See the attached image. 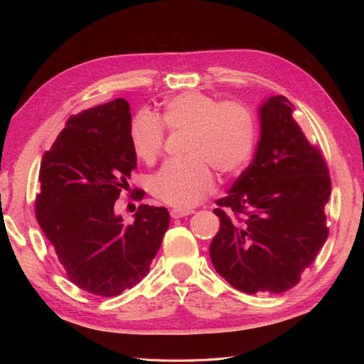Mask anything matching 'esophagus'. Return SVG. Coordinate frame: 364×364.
<instances>
[{
    "mask_svg": "<svg viewBox=\"0 0 364 364\" xmlns=\"http://www.w3.org/2000/svg\"><path fill=\"white\" fill-rule=\"evenodd\" d=\"M194 211H191V209H179V208H174L170 211V215L173 218H182V217H186V215H191Z\"/></svg>",
    "mask_w": 364,
    "mask_h": 364,
    "instance_id": "esophagus-1",
    "label": "esophagus"
}]
</instances>
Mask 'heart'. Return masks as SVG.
Returning a JSON list of instances; mask_svg holds the SVG:
<instances>
[{
	"label": "heart",
	"mask_w": 364,
	"mask_h": 364,
	"mask_svg": "<svg viewBox=\"0 0 364 364\" xmlns=\"http://www.w3.org/2000/svg\"><path fill=\"white\" fill-rule=\"evenodd\" d=\"M162 123L173 134L186 132L185 161L168 162L150 179V193L162 203L188 209L214 190V174L240 173L255 146V118L247 106L222 102L203 92H183L165 103ZM130 142L146 164L155 162L164 146L159 119L139 114L132 121Z\"/></svg>",
	"instance_id": "1"
}]
</instances>
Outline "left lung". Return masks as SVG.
<instances>
[{
  "label": "left lung",
  "instance_id": "8db88e82",
  "mask_svg": "<svg viewBox=\"0 0 364 364\" xmlns=\"http://www.w3.org/2000/svg\"><path fill=\"white\" fill-rule=\"evenodd\" d=\"M293 109L284 95L259 105L255 156L214 209L220 229L209 246L213 266L243 293L294 287L328 238L325 205L331 179ZM225 207L244 218L232 220Z\"/></svg>",
  "mask_w": 364,
  "mask_h": 364
}]
</instances>
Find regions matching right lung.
Returning a JSON list of instances; mask_svg holds the SVG:
<instances>
[{"instance_id":"obj_1","label":"right lung","mask_w":364,"mask_h":364,"mask_svg":"<svg viewBox=\"0 0 364 364\" xmlns=\"http://www.w3.org/2000/svg\"><path fill=\"white\" fill-rule=\"evenodd\" d=\"M130 126L124 98L86 109L68 118L41 162L38 223L71 282L97 296L144 278L170 225L167 208L139 205L129 226L115 213L136 168Z\"/></svg>"}]
</instances>
